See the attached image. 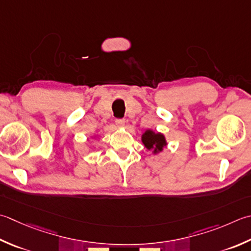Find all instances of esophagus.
Segmentation results:
<instances>
[{"instance_id":"1","label":"esophagus","mask_w":251,"mask_h":251,"mask_svg":"<svg viewBox=\"0 0 251 251\" xmlns=\"http://www.w3.org/2000/svg\"><path fill=\"white\" fill-rule=\"evenodd\" d=\"M115 124H116V126L117 127H120V128H121V127H124V125H125V121L124 120H116L115 121Z\"/></svg>"}]
</instances>
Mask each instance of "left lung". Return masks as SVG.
I'll return each instance as SVG.
<instances>
[{"label":"left lung","instance_id":"1","mask_svg":"<svg viewBox=\"0 0 251 251\" xmlns=\"http://www.w3.org/2000/svg\"><path fill=\"white\" fill-rule=\"evenodd\" d=\"M141 141L145 148L152 152V154H158L163 151L164 147L168 146L165 136L162 132H156L152 129H147L141 135Z\"/></svg>","mask_w":251,"mask_h":251}]
</instances>
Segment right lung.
<instances>
[{
    "label": "right lung",
    "mask_w": 251,
    "mask_h": 251,
    "mask_svg": "<svg viewBox=\"0 0 251 251\" xmlns=\"http://www.w3.org/2000/svg\"><path fill=\"white\" fill-rule=\"evenodd\" d=\"M95 138H96V137H95Z\"/></svg>",
    "instance_id": "add662e5"
}]
</instances>
